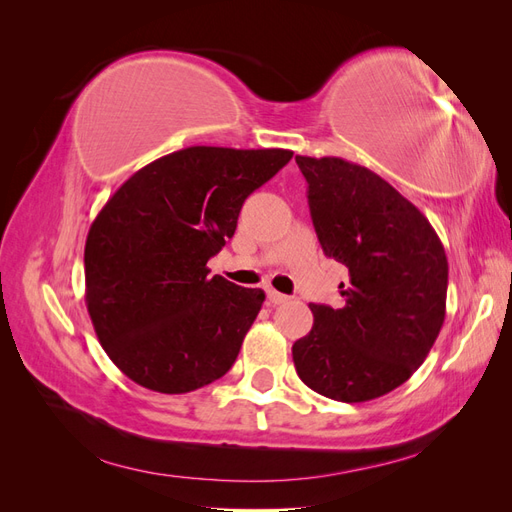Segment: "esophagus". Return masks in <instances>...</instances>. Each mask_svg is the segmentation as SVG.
Here are the masks:
<instances>
[{
  "instance_id": "esophagus-1",
  "label": "esophagus",
  "mask_w": 512,
  "mask_h": 512,
  "mask_svg": "<svg viewBox=\"0 0 512 512\" xmlns=\"http://www.w3.org/2000/svg\"><path fill=\"white\" fill-rule=\"evenodd\" d=\"M267 299H269V303H271V305H282V303H286V301H288L286 294L277 292V290H273V288H269V290H267Z\"/></svg>"
}]
</instances>
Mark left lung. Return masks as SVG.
I'll return each instance as SVG.
<instances>
[{"label": "left lung", "instance_id": "obj_1", "mask_svg": "<svg viewBox=\"0 0 512 512\" xmlns=\"http://www.w3.org/2000/svg\"><path fill=\"white\" fill-rule=\"evenodd\" d=\"M322 252L342 262L344 307L309 303L292 346L309 389L346 404L382 397L423 365L446 314L448 260L429 220L391 183L342 158H294Z\"/></svg>", "mask_w": 512, "mask_h": 512}]
</instances>
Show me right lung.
Wrapping results in <instances>:
<instances>
[{"mask_svg":"<svg viewBox=\"0 0 512 512\" xmlns=\"http://www.w3.org/2000/svg\"><path fill=\"white\" fill-rule=\"evenodd\" d=\"M288 149L188 147L108 198L85 243V303L104 352L145 389L179 395L237 361L265 292L209 275L245 198Z\"/></svg>","mask_w":512,"mask_h":512,"instance_id":"1","label":"right lung"}]
</instances>
